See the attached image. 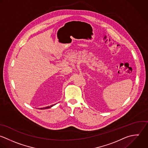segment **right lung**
I'll return each instance as SVG.
<instances>
[{
    "label": "right lung",
    "mask_w": 148,
    "mask_h": 148,
    "mask_svg": "<svg viewBox=\"0 0 148 148\" xmlns=\"http://www.w3.org/2000/svg\"><path fill=\"white\" fill-rule=\"evenodd\" d=\"M49 107H47L45 108H41V110H44V109H47V108H49Z\"/></svg>",
    "instance_id": "obj_1"
}]
</instances>
